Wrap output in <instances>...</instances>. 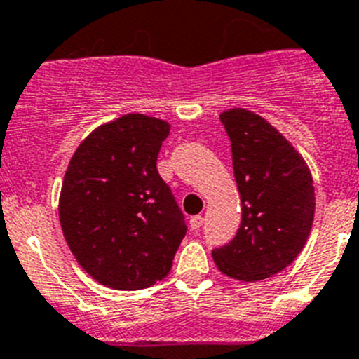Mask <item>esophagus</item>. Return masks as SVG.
<instances>
[{
	"instance_id": "1",
	"label": "esophagus",
	"mask_w": 359,
	"mask_h": 359,
	"mask_svg": "<svg viewBox=\"0 0 359 359\" xmlns=\"http://www.w3.org/2000/svg\"><path fill=\"white\" fill-rule=\"evenodd\" d=\"M202 225H203V216H200V215L191 216V219H189V227H191L193 231H198Z\"/></svg>"
}]
</instances>
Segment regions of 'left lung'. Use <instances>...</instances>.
I'll return each mask as SVG.
<instances>
[{
	"label": "left lung",
	"mask_w": 359,
	"mask_h": 359,
	"mask_svg": "<svg viewBox=\"0 0 359 359\" xmlns=\"http://www.w3.org/2000/svg\"><path fill=\"white\" fill-rule=\"evenodd\" d=\"M241 198L234 240L212 250L224 276L256 283L279 273L304 248L315 216L311 173L299 151L266 119L247 109L219 114Z\"/></svg>",
	"instance_id": "obj_1"
}]
</instances>
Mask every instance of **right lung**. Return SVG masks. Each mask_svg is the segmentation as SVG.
Wrapping results in <instances>:
<instances>
[{
    "mask_svg": "<svg viewBox=\"0 0 359 359\" xmlns=\"http://www.w3.org/2000/svg\"><path fill=\"white\" fill-rule=\"evenodd\" d=\"M170 123L125 114L87 135L59 198L64 238L80 266L114 290H143L170 273L186 236L172 189L157 172Z\"/></svg>",
    "mask_w": 359,
    "mask_h": 359,
    "instance_id": "add662e5",
    "label": "right lung"
}]
</instances>
